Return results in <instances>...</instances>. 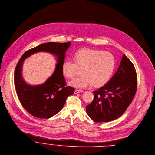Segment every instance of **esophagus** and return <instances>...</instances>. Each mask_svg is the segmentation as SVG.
I'll return each instance as SVG.
<instances>
[{"instance_id": "esophagus-1", "label": "esophagus", "mask_w": 155, "mask_h": 155, "mask_svg": "<svg viewBox=\"0 0 155 155\" xmlns=\"http://www.w3.org/2000/svg\"><path fill=\"white\" fill-rule=\"evenodd\" d=\"M82 92H83V91L81 90H75L74 93H75V94H78L79 93H82Z\"/></svg>"}]
</instances>
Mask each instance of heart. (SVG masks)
<instances>
[{"mask_svg": "<svg viewBox=\"0 0 155 155\" xmlns=\"http://www.w3.org/2000/svg\"><path fill=\"white\" fill-rule=\"evenodd\" d=\"M116 59L110 52L93 49H83L74 55V61L65 60L62 65L63 74L72 78L82 69V75L69 81L75 88H84L94 85L102 87L109 81L114 73Z\"/></svg>", "mask_w": 155, "mask_h": 155, "instance_id": "1", "label": "heart"}]
</instances>
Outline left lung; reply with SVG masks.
Returning a JSON list of instances; mask_svg holds the SVG:
<instances>
[{"mask_svg": "<svg viewBox=\"0 0 155 155\" xmlns=\"http://www.w3.org/2000/svg\"><path fill=\"white\" fill-rule=\"evenodd\" d=\"M135 68L124 54L117 72L106 85L94 91L93 101L86 106L88 116L96 122H106L121 116L135 95Z\"/></svg>", "mask_w": 155, "mask_h": 155, "instance_id": "1", "label": "left lung"}]
</instances>
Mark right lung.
<instances>
[{
  "label": "right lung",
  "instance_id": "1",
  "mask_svg": "<svg viewBox=\"0 0 155 155\" xmlns=\"http://www.w3.org/2000/svg\"><path fill=\"white\" fill-rule=\"evenodd\" d=\"M71 45L68 43H49L38 45L26 51L19 60L14 73V84L18 99L25 108L32 116L40 119H48L62 109L67 97L74 94L75 89L66 86L62 70L65 52ZM48 51L58 58L55 71L43 84L37 86L28 85L21 76L24 60L34 53Z\"/></svg>",
  "mask_w": 155,
  "mask_h": 155
}]
</instances>
